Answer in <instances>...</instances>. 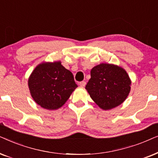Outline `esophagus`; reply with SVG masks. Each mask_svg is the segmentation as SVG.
I'll return each instance as SVG.
<instances>
[{
  "label": "esophagus",
  "instance_id": "34e87169",
  "mask_svg": "<svg viewBox=\"0 0 158 158\" xmlns=\"http://www.w3.org/2000/svg\"><path fill=\"white\" fill-rule=\"evenodd\" d=\"M79 85H80L81 87H85V86L86 85V81H81V82H79Z\"/></svg>",
  "mask_w": 158,
  "mask_h": 158
}]
</instances>
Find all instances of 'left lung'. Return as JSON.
<instances>
[{
  "label": "left lung",
  "mask_w": 158,
  "mask_h": 158,
  "mask_svg": "<svg viewBox=\"0 0 158 158\" xmlns=\"http://www.w3.org/2000/svg\"><path fill=\"white\" fill-rule=\"evenodd\" d=\"M86 89L96 104L103 110L115 108L126 100L131 89V80L124 69L101 64L90 72Z\"/></svg>",
  "instance_id": "1"
}]
</instances>
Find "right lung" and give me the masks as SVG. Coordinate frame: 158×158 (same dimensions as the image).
<instances>
[{
    "instance_id": "right-lung-1",
    "label": "right lung",
    "mask_w": 158,
    "mask_h": 158,
    "mask_svg": "<svg viewBox=\"0 0 158 158\" xmlns=\"http://www.w3.org/2000/svg\"><path fill=\"white\" fill-rule=\"evenodd\" d=\"M28 85L34 100L48 110L60 108L77 87L72 73L60 62L40 64L31 73Z\"/></svg>"
}]
</instances>
